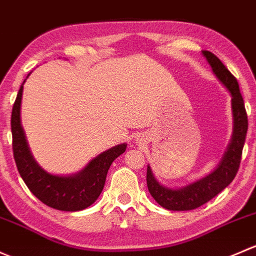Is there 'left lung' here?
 I'll list each match as a JSON object with an SVG mask.
<instances>
[{
    "instance_id": "obj_1",
    "label": "left lung",
    "mask_w": 256,
    "mask_h": 256,
    "mask_svg": "<svg viewBox=\"0 0 256 256\" xmlns=\"http://www.w3.org/2000/svg\"><path fill=\"white\" fill-rule=\"evenodd\" d=\"M208 64L212 68L216 78L226 86L232 96V113H233V134L226 152L220 165L206 178L190 184L181 188H170L158 182L152 171L148 165L146 185L152 198L162 207L170 210H191L201 207L210 201L220 191L226 188L236 178L242 160V152L246 143L248 130V116L239 85L222 62L208 50L202 52Z\"/></svg>"
}]
</instances>
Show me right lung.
<instances>
[{"label": "right lung", "instance_id": "right-lung-1", "mask_svg": "<svg viewBox=\"0 0 256 256\" xmlns=\"http://www.w3.org/2000/svg\"><path fill=\"white\" fill-rule=\"evenodd\" d=\"M24 82L26 80L23 81ZM23 84L18 91L10 116L13 156L18 172L32 194L46 206L66 212L85 210L98 198L110 164L126 152L127 144L123 143L106 150L92 159L78 174L69 176L49 174L34 160L20 124Z\"/></svg>", "mask_w": 256, "mask_h": 256}]
</instances>
